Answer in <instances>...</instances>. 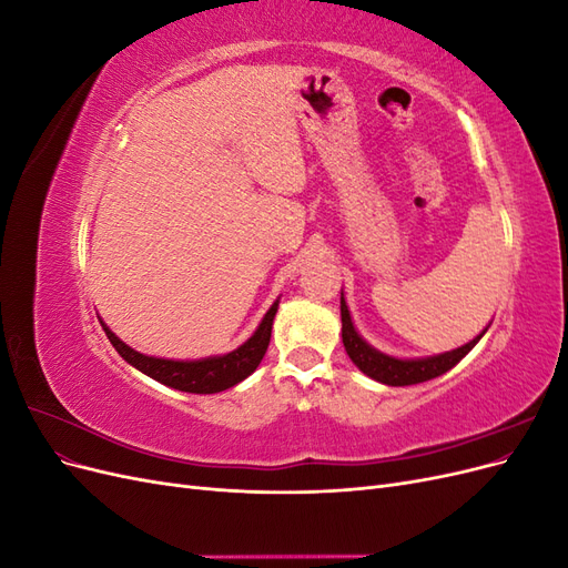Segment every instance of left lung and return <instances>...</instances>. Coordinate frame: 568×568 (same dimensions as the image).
Listing matches in <instances>:
<instances>
[{
    "instance_id": "left-lung-1",
    "label": "left lung",
    "mask_w": 568,
    "mask_h": 568,
    "mask_svg": "<svg viewBox=\"0 0 568 568\" xmlns=\"http://www.w3.org/2000/svg\"><path fill=\"white\" fill-rule=\"evenodd\" d=\"M490 326V324H488ZM488 326L478 336H474L469 343L464 346L448 351V353H438V355H428V357H393L382 353L379 348L369 346V343L359 336L355 329L348 303L343 298L341 291V336H343V346H346L348 357L353 359V365L367 374L369 379L386 384V386H412V384H422L428 379H436V376L445 374L453 369L459 359L467 355L476 343L484 338L488 332Z\"/></svg>"
}]
</instances>
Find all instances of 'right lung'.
Returning a JSON list of instances; mask_svg holds the SVG:
<instances>
[{
    "label": "right lung",
    "mask_w": 568,
    "mask_h": 568,
    "mask_svg": "<svg viewBox=\"0 0 568 568\" xmlns=\"http://www.w3.org/2000/svg\"><path fill=\"white\" fill-rule=\"evenodd\" d=\"M277 307H280V298L270 305V311L265 313L261 324H257L253 336L246 338L242 346L225 355H211L201 359H168V357L144 355L140 351L130 348L125 341H120L104 324V320L99 322L104 326V332L113 343L118 355L134 369L151 376L153 382L184 390V393H220L236 386L239 382H244L246 376H251L257 369V365H261V359L270 346L272 322H274V315H277Z\"/></svg>",
    "instance_id": "add662e5"
}]
</instances>
